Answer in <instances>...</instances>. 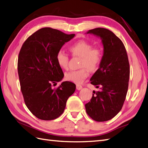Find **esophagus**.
Listing matches in <instances>:
<instances>
[{
    "label": "esophagus",
    "instance_id": "esophagus-1",
    "mask_svg": "<svg viewBox=\"0 0 148 148\" xmlns=\"http://www.w3.org/2000/svg\"><path fill=\"white\" fill-rule=\"evenodd\" d=\"M76 87H77V89L78 90H81L82 88V86L80 85H77Z\"/></svg>",
    "mask_w": 148,
    "mask_h": 148
}]
</instances>
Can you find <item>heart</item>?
<instances>
[{
	"mask_svg": "<svg viewBox=\"0 0 148 148\" xmlns=\"http://www.w3.org/2000/svg\"><path fill=\"white\" fill-rule=\"evenodd\" d=\"M88 42L80 40L75 42L70 47V50L74 56L82 58L80 62L81 69L67 72L65 78L67 80L75 84H80L88 77V71H94L97 69L101 62L102 54L101 50L97 48H93ZM56 60L57 64L62 69L68 68L69 58L63 51H59L56 53Z\"/></svg>",
	"mask_w": 148,
	"mask_h": 148,
	"instance_id": "1",
	"label": "heart"
}]
</instances>
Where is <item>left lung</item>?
<instances>
[{
    "mask_svg": "<svg viewBox=\"0 0 148 148\" xmlns=\"http://www.w3.org/2000/svg\"><path fill=\"white\" fill-rule=\"evenodd\" d=\"M100 38L103 53L99 69L90 78V84L100 90L93 91L86 112L97 122L110 120L121 111L127 95L130 67L127 52L121 39L105 28L86 32Z\"/></svg>",
    "mask_w": 148,
    "mask_h": 148,
    "instance_id": "left-lung-1",
    "label": "left lung"
}]
</instances>
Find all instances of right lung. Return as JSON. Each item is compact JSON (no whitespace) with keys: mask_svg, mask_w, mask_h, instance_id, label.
Instances as JSON below:
<instances>
[{"mask_svg":"<svg viewBox=\"0 0 148 148\" xmlns=\"http://www.w3.org/2000/svg\"><path fill=\"white\" fill-rule=\"evenodd\" d=\"M75 36L41 28L25 41L20 50L17 70L21 90L28 109L39 119L50 121L60 116L76 89L75 84L66 81L56 89L51 86L64 77L56 53Z\"/></svg>","mask_w":148,"mask_h":148,"instance_id":"add662e5","label":"right lung"}]
</instances>
